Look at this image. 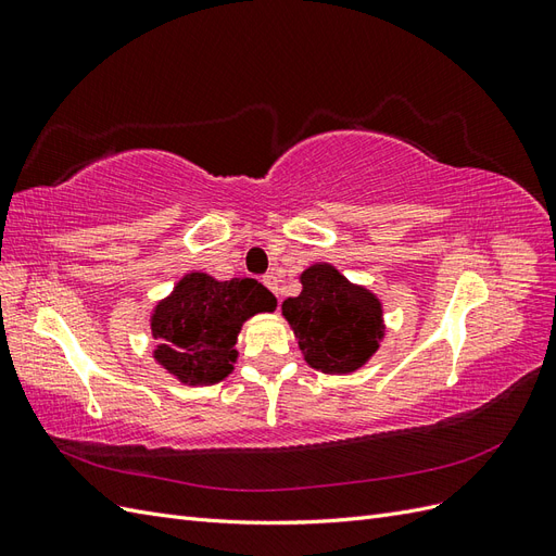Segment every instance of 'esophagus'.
I'll return each mask as SVG.
<instances>
[{"instance_id": "1", "label": "esophagus", "mask_w": 556, "mask_h": 556, "mask_svg": "<svg viewBox=\"0 0 556 556\" xmlns=\"http://www.w3.org/2000/svg\"><path fill=\"white\" fill-rule=\"evenodd\" d=\"M262 282H264V285H266V288H268V290H271V292H274L276 296L280 294V292H278V278H276V276H271V274H268V276H264V278H262Z\"/></svg>"}]
</instances>
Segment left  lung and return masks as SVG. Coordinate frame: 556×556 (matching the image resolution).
Segmentation results:
<instances>
[{"label":"left lung","instance_id":"obj_1","mask_svg":"<svg viewBox=\"0 0 556 556\" xmlns=\"http://www.w3.org/2000/svg\"><path fill=\"white\" fill-rule=\"evenodd\" d=\"M301 294L282 301L304 359L323 374H352L376 355L384 336L380 299L350 282L331 264H313Z\"/></svg>","mask_w":556,"mask_h":556}]
</instances>
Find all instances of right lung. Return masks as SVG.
<instances>
[{
  "label": "right lung",
  "instance_id": "1",
  "mask_svg": "<svg viewBox=\"0 0 556 556\" xmlns=\"http://www.w3.org/2000/svg\"><path fill=\"white\" fill-rule=\"evenodd\" d=\"M274 311L276 296L257 280L185 274L150 315L160 341L153 357L182 384H215L233 371V345L245 319Z\"/></svg>",
  "mask_w": 556,
  "mask_h": 556
}]
</instances>
